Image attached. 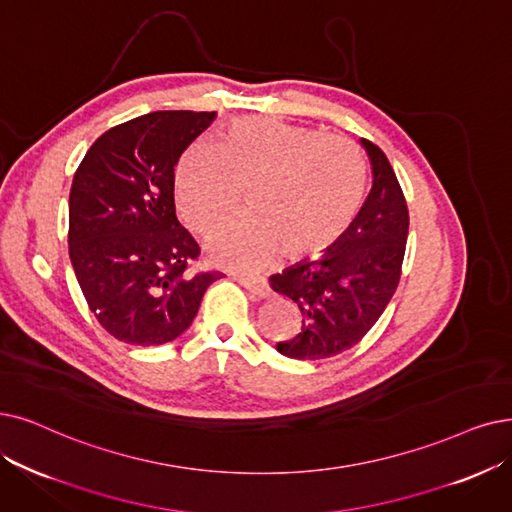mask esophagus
Here are the masks:
<instances>
[{
  "instance_id": "1",
  "label": "esophagus",
  "mask_w": 512,
  "mask_h": 512,
  "mask_svg": "<svg viewBox=\"0 0 512 512\" xmlns=\"http://www.w3.org/2000/svg\"><path fill=\"white\" fill-rule=\"evenodd\" d=\"M235 279L243 285L245 290H250L256 298H269L271 296V285L267 279L254 277V275H235Z\"/></svg>"
}]
</instances>
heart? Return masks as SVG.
<instances>
[{
	"label": "heart",
	"instance_id": "b5f03b06",
	"mask_svg": "<svg viewBox=\"0 0 512 512\" xmlns=\"http://www.w3.org/2000/svg\"><path fill=\"white\" fill-rule=\"evenodd\" d=\"M237 185H248L250 212L208 237L210 256L256 269L279 252L290 260L323 254L351 231L367 197V163L346 138L275 117H241L216 149L197 140L180 155L174 201L195 231L227 216Z\"/></svg>",
	"mask_w": 512,
	"mask_h": 512
}]
</instances>
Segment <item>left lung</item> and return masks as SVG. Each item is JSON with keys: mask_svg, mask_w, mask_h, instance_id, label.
I'll return each mask as SVG.
<instances>
[{"mask_svg": "<svg viewBox=\"0 0 512 512\" xmlns=\"http://www.w3.org/2000/svg\"><path fill=\"white\" fill-rule=\"evenodd\" d=\"M372 166V191L351 231L317 260L271 275V288L302 311V330L277 342L290 359H327L349 351L391 302L405 254L410 214L386 155L361 138Z\"/></svg>", "mask_w": 512, "mask_h": 512, "instance_id": "obj_1", "label": "left lung"}]
</instances>
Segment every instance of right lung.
<instances>
[{
	"mask_svg": "<svg viewBox=\"0 0 512 512\" xmlns=\"http://www.w3.org/2000/svg\"><path fill=\"white\" fill-rule=\"evenodd\" d=\"M216 113L155 111L102 134L73 176L69 256L98 323L157 346L193 323L222 273H191L199 245L180 227L174 168Z\"/></svg>",
	"mask_w": 512,
	"mask_h": 512,
	"instance_id": "add662e5",
	"label": "right lung"
}]
</instances>
